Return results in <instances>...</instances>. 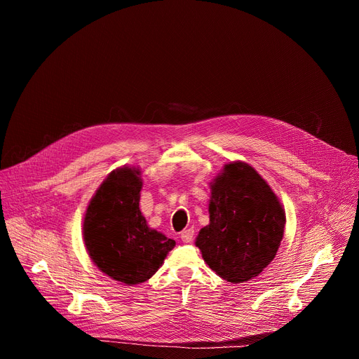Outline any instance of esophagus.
Wrapping results in <instances>:
<instances>
[{
    "label": "esophagus",
    "instance_id": "obj_1",
    "mask_svg": "<svg viewBox=\"0 0 359 359\" xmlns=\"http://www.w3.org/2000/svg\"><path fill=\"white\" fill-rule=\"evenodd\" d=\"M193 236H194V230L193 229H186L182 231L180 234V238L183 243H190L193 240Z\"/></svg>",
    "mask_w": 359,
    "mask_h": 359
}]
</instances>
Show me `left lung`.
Segmentation results:
<instances>
[{
	"label": "left lung",
	"mask_w": 359,
	"mask_h": 359,
	"mask_svg": "<svg viewBox=\"0 0 359 359\" xmlns=\"http://www.w3.org/2000/svg\"><path fill=\"white\" fill-rule=\"evenodd\" d=\"M210 189V223L196 238L204 262L229 283L257 277L283 240V206L267 182L243 162L226 165Z\"/></svg>",
	"instance_id": "obj_1"
}]
</instances>
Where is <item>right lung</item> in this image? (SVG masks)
Segmentation results:
<instances>
[{"label":"right lung","instance_id":"add662e5","mask_svg":"<svg viewBox=\"0 0 359 359\" xmlns=\"http://www.w3.org/2000/svg\"><path fill=\"white\" fill-rule=\"evenodd\" d=\"M140 170L109 173L92 197L83 219V240L97 269L128 285L144 283L163 264L176 241L147 226L139 209Z\"/></svg>","mask_w":359,"mask_h":359}]
</instances>
